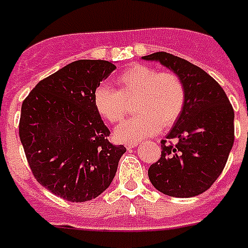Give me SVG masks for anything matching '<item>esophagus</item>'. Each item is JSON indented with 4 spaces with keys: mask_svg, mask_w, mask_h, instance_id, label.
Returning a JSON list of instances; mask_svg holds the SVG:
<instances>
[{
    "mask_svg": "<svg viewBox=\"0 0 248 248\" xmlns=\"http://www.w3.org/2000/svg\"><path fill=\"white\" fill-rule=\"evenodd\" d=\"M135 146H138V142H130V144H126V148L127 149H134Z\"/></svg>",
    "mask_w": 248,
    "mask_h": 248,
    "instance_id": "1",
    "label": "esophagus"
}]
</instances>
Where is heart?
Returning <instances> with one entry per match:
<instances>
[{
	"instance_id": "heart-1",
	"label": "heart",
	"mask_w": 248,
	"mask_h": 248,
	"mask_svg": "<svg viewBox=\"0 0 248 248\" xmlns=\"http://www.w3.org/2000/svg\"><path fill=\"white\" fill-rule=\"evenodd\" d=\"M118 90L100 84L94 90L98 113L112 124H120L128 112V103L138 100L136 117L126 121L116 131L121 142H139L170 127L180 120L186 104V86L180 76L170 71L136 65L116 78Z\"/></svg>"
}]
</instances>
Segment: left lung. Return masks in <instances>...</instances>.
<instances>
[{"label":"left lung","instance_id":"1","mask_svg":"<svg viewBox=\"0 0 248 248\" xmlns=\"http://www.w3.org/2000/svg\"><path fill=\"white\" fill-rule=\"evenodd\" d=\"M141 58L160 62L186 86L182 116L167 136L170 141H160L162 155L149 168V180L168 196H197L210 188L228 160L234 141L232 104L222 86L199 66L167 52Z\"/></svg>","mask_w":248,"mask_h":248}]
</instances>
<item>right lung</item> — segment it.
I'll use <instances>...</instances> for the list:
<instances>
[{"mask_svg": "<svg viewBox=\"0 0 248 248\" xmlns=\"http://www.w3.org/2000/svg\"><path fill=\"white\" fill-rule=\"evenodd\" d=\"M116 66L78 60L38 82L21 106L19 136L35 180L63 200L84 202L106 191L126 152L108 141L94 90Z\"/></svg>", "mask_w": 248, "mask_h": 248, "instance_id": "1", "label": "right lung"}]
</instances>
